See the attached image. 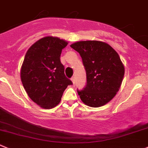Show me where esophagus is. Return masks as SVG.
<instances>
[{
	"label": "esophagus",
	"instance_id": "esophagus-1",
	"mask_svg": "<svg viewBox=\"0 0 148 148\" xmlns=\"http://www.w3.org/2000/svg\"><path fill=\"white\" fill-rule=\"evenodd\" d=\"M71 81H72L73 84H75V79H74V77H71Z\"/></svg>",
	"mask_w": 148,
	"mask_h": 148
}]
</instances>
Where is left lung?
I'll list each match as a JSON object with an SVG mask.
<instances>
[{"label":"left lung","mask_w":148,"mask_h":148,"mask_svg":"<svg viewBox=\"0 0 148 148\" xmlns=\"http://www.w3.org/2000/svg\"><path fill=\"white\" fill-rule=\"evenodd\" d=\"M79 53L86 71L87 82L77 92L84 104L100 107L119 91L124 67L119 54L108 44L100 41H80L71 45Z\"/></svg>","instance_id":"1"}]
</instances>
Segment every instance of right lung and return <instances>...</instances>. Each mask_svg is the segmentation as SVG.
Segmentation results:
<instances>
[{"label":"right lung","mask_w":148,"mask_h":148,"mask_svg":"<svg viewBox=\"0 0 148 148\" xmlns=\"http://www.w3.org/2000/svg\"><path fill=\"white\" fill-rule=\"evenodd\" d=\"M67 44L58 38H43L29 48L24 57L21 82L31 100L44 108L56 106L67 86L73 84L65 76L60 60Z\"/></svg>","instance_id":"add662e5"}]
</instances>
